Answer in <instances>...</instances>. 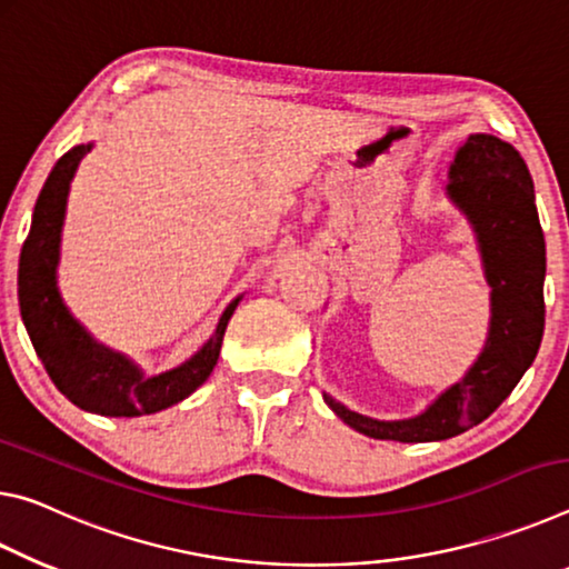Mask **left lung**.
Wrapping results in <instances>:
<instances>
[{"label": "left lung", "mask_w": 569, "mask_h": 569, "mask_svg": "<svg viewBox=\"0 0 569 569\" xmlns=\"http://www.w3.org/2000/svg\"><path fill=\"white\" fill-rule=\"evenodd\" d=\"M446 199L477 237L489 292V332L479 358L411 418H370L322 393L342 423L380 441H443L481 423L532 366L545 332V234L535 183L515 146L471 133L449 166Z\"/></svg>", "instance_id": "left-lung-1"}]
</instances>
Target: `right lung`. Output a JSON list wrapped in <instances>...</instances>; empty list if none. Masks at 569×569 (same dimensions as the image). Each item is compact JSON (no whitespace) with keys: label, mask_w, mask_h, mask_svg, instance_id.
<instances>
[{"label":"right lung","mask_w":569,"mask_h":569,"mask_svg":"<svg viewBox=\"0 0 569 569\" xmlns=\"http://www.w3.org/2000/svg\"><path fill=\"white\" fill-rule=\"evenodd\" d=\"M92 143L70 148L44 181L20 257V307L27 335L60 393L88 413L136 418L189 398L211 376L237 300L221 312L211 338L193 356L158 376H146L123 352L102 346L72 318L58 287L60 241L74 171Z\"/></svg>","instance_id":"obj_1"}]
</instances>
